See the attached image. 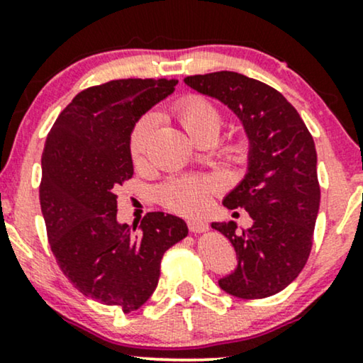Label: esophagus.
Returning <instances> with one entry per match:
<instances>
[{
	"mask_svg": "<svg viewBox=\"0 0 363 363\" xmlns=\"http://www.w3.org/2000/svg\"><path fill=\"white\" fill-rule=\"evenodd\" d=\"M187 227L193 234H199V232L208 230V223L203 222V220H187Z\"/></svg>",
	"mask_w": 363,
	"mask_h": 363,
	"instance_id": "obj_1",
	"label": "esophagus"
}]
</instances>
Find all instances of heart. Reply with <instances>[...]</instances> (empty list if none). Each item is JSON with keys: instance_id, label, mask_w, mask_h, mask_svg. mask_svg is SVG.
<instances>
[{"instance_id": "b5f03b06", "label": "heart", "mask_w": 363, "mask_h": 363, "mask_svg": "<svg viewBox=\"0 0 363 363\" xmlns=\"http://www.w3.org/2000/svg\"><path fill=\"white\" fill-rule=\"evenodd\" d=\"M179 123L186 129L187 135L196 140L201 133H215L218 136L222 126V116L211 106L210 102L201 97H186L176 107ZM155 118L152 114L143 116L131 133L129 140V152L135 164L143 162L147 155L150 138H152ZM247 153L244 143L235 141L227 148V155L234 162H242ZM216 191V182L208 177H184L179 181L170 182L162 191V201L169 210L181 215H199L206 211L210 206L211 194Z\"/></svg>"}]
</instances>
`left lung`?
Segmentation results:
<instances>
[{"mask_svg":"<svg viewBox=\"0 0 363 363\" xmlns=\"http://www.w3.org/2000/svg\"><path fill=\"white\" fill-rule=\"evenodd\" d=\"M184 83L225 104L249 141L247 172L223 206L244 208L252 225L240 232L232 220L211 223L237 254L235 269L220 278V289L239 298L278 294L311 254L320 201L314 140L295 107L264 83L235 72L194 74Z\"/></svg>","mask_w":363,"mask_h":363,"instance_id":"left-lung-1","label":"left lung"}]
</instances>
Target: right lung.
I'll list each match as a JSON object with an SVG mask.
<instances>
[{
  "mask_svg": "<svg viewBox=\"0 0 363 363\" xmlns=\"http://www.w3.org/2000/svg\"><path fill=\"white\" fill-rule=\"evenodd\" d=\"M177 80H112L80 91L45 138L40 210L61 272L86 297L140 309L152 297L164 252L187 235L182 218L152 211L118 222L116 189L133 177L129 140L145 112Z\"/></svg>",
  "mask_w": 363,
  "mask_h": 363,
  "instance_id": "1",
  "label": "right lung"
}]
</instances>
